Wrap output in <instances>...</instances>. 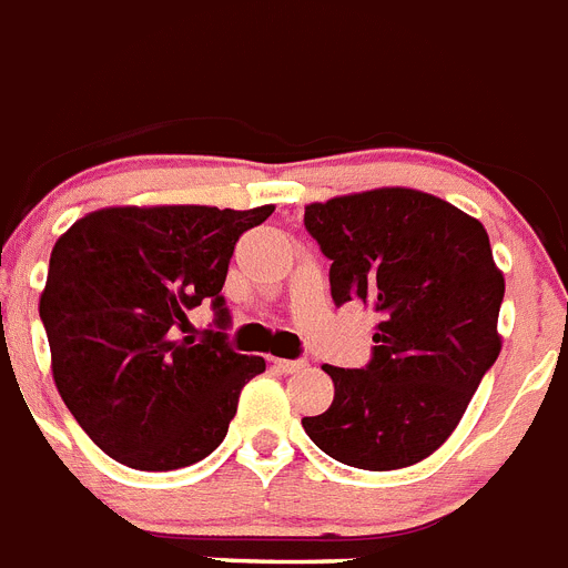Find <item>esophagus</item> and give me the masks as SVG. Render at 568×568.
Returning <instances> with one entry per match:
<instances>
[{
	"mask_svg": "<svg viewBox=\"0 0 568 568\" xmlns=\"http://www.w3.org/2000/svg\"><path fill=\"white\" fill-rule=\"evenodd\" d=\"M274 366H277L283 374H297L303 372L308 363H305V359H274Z\"/></svg>",
	"mask_w": 568,
	"mask_h": 568,
	"instance_id": "obj_1",
	"label": "esophagus"
}]
</instances>
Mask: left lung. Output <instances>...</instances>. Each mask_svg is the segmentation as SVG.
<instances>
[{"instance_id": "8db88e82", "label": "left lung", "mask_w": 568, "mask_h": 568, "mask_svg": "<svg viewBox=\"0 0 568 568\" xmlns=\"http://www.w3.org/2000/svg\"><path fill=\"white\" fill-rule=\"evenodd\" d=\"M305 231L332 260L337 305L379 314L363 368L323 366L328 412L303 417L325 455L392 471L440 448L500 354L503 274L475 216L414 189H377L305 205Z\"/></svg>"}]
</instances>
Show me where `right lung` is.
Segmentation results:
<instances>
[{
    "label": "right lung",
    "mask_w": 568,
    "mask_h": 568,
    "mask_svg": "<svg viewBox=\"0 0 568 568\" xmlns=\"http://www.w3.org/2000/svg\"><path fill=\"white\" fill-rule=\"evenodd\" d=\"M271 211L102 209L57 240L39 300L53 379L108 457L171 471L225 440L240 392L265 359L229 345L223 285L236 240ZM202 302L212 303L221 332L180 338Z\"/></svg>",
    "instance_id": "right-lung-1"
}]
</instances>
